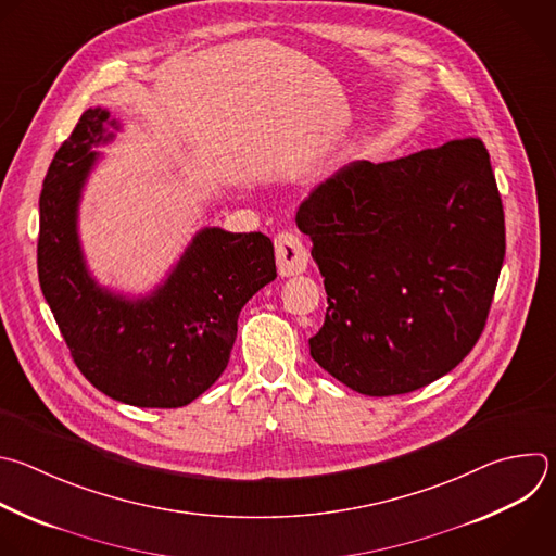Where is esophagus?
<instances>
[{
    "mask_svg": "<svg viewBox=\"0 0 556 556\" xmlns=\"http://www.w3.org/2000/svg\"><path fill=\"white\" fill-rule=\"evenodd\" d=\"M275 255L281 277L301 275L307 268V251L303 242L292 233H279L275 238Z\"/></svg>",
    "mask_w": 556,
    "mask_h": 556,
    "instance_id": "esophagus-1",
    "label": "esophagus"
}]
</instances>
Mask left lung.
<instances>
[{"instance_id": "1", "label": "left lung", "mask_w": 556, "mask_h": 556, "mask_svg": "<svg viewBox=\"0 0 556 556\" xmlns=\"http://www.w3.org/2000/svg\"><path fill=\"white\" fill-rule=\"evenodd\" d=\"M325 277L309 355L344 387L417 391L478 342L504 262V210L476 137L384 161H351L296 212Z\"/></svg>"}]
</instances>
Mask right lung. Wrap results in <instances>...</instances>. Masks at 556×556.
I'll return each instance as SVG.
<instances>
[{"label":"right lung","mask_w":556,"mask_h":556,"mask_svg":"<svg viewBox=\"0 0 556 556\" xmlns=\"http://www.w3.org/2000/svg\"><path fill=\"white\" fill-rule=\"evenodd\" d=\"M119 128L87 109L54 154L39 199L37 266L43 296L80 374L115 402L180 408L227 368L247 301L277 277L264 233L199 231L167 279L148 296L115 294L91 277L78 240V203L98 161L96 146Z\"/></svg>","instance_id":"right-lung-1"}]
</instances>
